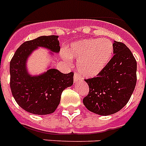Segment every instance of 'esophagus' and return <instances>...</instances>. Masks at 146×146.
<instances>
[{"mask_svg": "<svg viewBox=\"0 0 146 146\" xmlns=\"http://www.w3.org/2000/svg\"><path fill=\"white\" fill-rule=\"evenodd\" d=\"M80 80H81V78H80V76H79V74L75 73V74H74V77H73V82L76 83V82H80Z\"/></svg>", "mask_w": 146, "mask_h": 146, "instance_id": "1", "label": "esophagus"}]
</instances>
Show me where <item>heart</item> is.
I'll return each mask as SVG.
<instances>
[{"label": "heart", "mask_w": 146, "mask_h": 146, "mask_svg": "<svg viewBox=\"0 0 146 146\" xmlns=\"http://www.w3.org/2000/svg\"><path fill=\"white\" fill-rule=\"evenodd\" d=\"M113 54V44L108 38H86L73 42L62 54V58L70 62L77 60L79 73L86 77L98 75L108 64Z\"/></svg>", "instance_id": "1"}]
</instances>
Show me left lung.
<instances>
[{
	"label": "left lung",
	"mask_w": 146,
	"mask_h": 146,
	"mask_svg": "<svg viewBox=\"0 0 146 146\" xmlns=\"http://www.w3.org/2000/svg\"><path fill=\"white\" fill-rule=\"evenodd\" d=\"M113 54L108 64L96 77L86 80L89 87L83 98L85 107L102 116L115 113L129 102L136 84L137 64L128 48L114 41Z\"/></svg>",
	"instance_id": "8db88e82"
}]
</instances>
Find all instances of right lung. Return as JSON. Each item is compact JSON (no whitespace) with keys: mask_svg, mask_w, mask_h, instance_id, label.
I'll return each mask as SVG.
<instances>
[{"mask_svg":"<svg viewBox=\"0 0 146 146\" xmlns=\"http://www.w3.org/2000/svg\"><path fill=\"white\" fill-rule=\"evenodd\" d=\"M38 48L48 49L50 54L59 53L58 36H40L19 46L10 63V89L17 103L23 110L33 114L46 115L54 112L62 92L73 85V73L64 74L48 67L39 75L29 74L27 60Z\"/></svg>","mask_w":146,"mask_h":146,"instance_id":"right-lung-1","label":"right lung"}]
</instances>
